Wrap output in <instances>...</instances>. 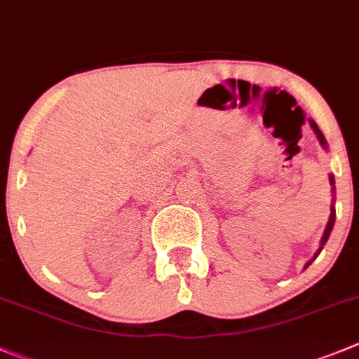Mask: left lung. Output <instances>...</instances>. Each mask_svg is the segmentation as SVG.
<instances>
[{"mask_svg":"<svg viewBox=\"0 0 359 359\" xmlns=\"http://www.w3.org/2000/svg\"><path fill=\"white\" fill-rule=\"evenodd\" d=\"M309 121H310V126H312V130L316 132L317 139H319L320 146H323L324 149H327V142H326V139H324L323 132L319 130V126L316 125V121H313V119H309ZM330 185H331V194H333V197H335V177H333V174H330ZM333 225H335V204H331V213H330V220H327V224H326V229H324V234H323V238H320V245H319V248H317V252H316V254H313V257L310 259L309 262H306V264H305V268H309V266L312 264L313 261H316V259H317V255L320 254V250H323V248H324V245H326L327 238H330L331 231H333Z\"/></svg>","mask_w":359,"mask_h":359,"instance_id":"left-lung-1","label":"left lung"}]
</instances>
